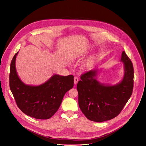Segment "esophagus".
Masks as SVG:
<instances>
[{"label":"esophagus","mask_w":146,"mask_h":146,"mask_svg":"<svg viewBox=\"0 0 146 146\" xmlns=\"http://www.w3.org/2000/svg\"><path fill=\"white\" fill-rule=\"evenodd\" d=\"M78 81H79V79H78L77 77H75V78H74V84H75V85L77 84Z\"/></svg>","instance_id":"1"}]
</instances>
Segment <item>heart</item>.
Listing matches in <instances>:
<instances>
[{
	"instance_id": "obj_1",
	"label": "heart",
	"mask_w": 146,
	"mask_h": 146,
	"mask_svg": "<svg viewBox=\"0 0 146 146\" xmlns=\"http://www.w3.org/2000/svg\"><path fill=\"white\" fill-rule=\"evenodd\" d=\"M93 60H94V58H93V57H92V58H90V59L87 62V63H86V66H90V65L93 63Z\"/></svg>"
}]
</instances>
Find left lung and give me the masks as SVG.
I'll return each instance as SVG.
<instances>
[{"label": "left lung", "mask_w": 146, "mask_h": 146, "mask_svg": "<svg viewBox=\"0 0 146 146\" xmlns=\"http://www.w3.org/2000/svg\"><path fill=\"white\" fill-rule=\"evenodd\" d=\"M120 61L124 63V74L115 85L99 82L98 70H92L81 76L77 85L79 106L89 120L100 123L113 119L131 97L134 83L133 64L124 51Z\"/></svg>", "instance_id": "left-lung-1"}]
</instances>
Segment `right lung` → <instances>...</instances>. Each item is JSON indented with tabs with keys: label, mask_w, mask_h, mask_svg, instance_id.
<instances>
[{
	"label": "right lung",
	"mask_w": 146,
	"mask_h": 146,
	"mask_svg": "<svg viewBox=\"0 0 146 146\" xmlns=\"http://www.w3.org/2000/svg\"><path fill=\"white\" fill-rule=\"evenodd\" d=\"M17 52L11 63L9 86L19 108L26 115L37 119H48L58 110L65 93L74 86V76L55 74L39 85L23 83L16 68Z\"/></svg>",
	"instance_id": "obj_1"
}]
</instances>
